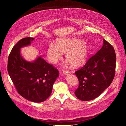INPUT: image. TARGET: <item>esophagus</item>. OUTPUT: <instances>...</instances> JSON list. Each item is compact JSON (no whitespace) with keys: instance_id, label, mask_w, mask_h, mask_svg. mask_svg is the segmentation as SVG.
Returning <instances> with one entry per match:
<instances>
[{"instance_id":"obj_1","label":"esophagus","mask_w":126,"mask_h":126,"mask_svg":"<svg viewBox=\"0 0 126 126\" xmlns=\"http://www.w3.org/2000/svg\"><path fill=\"white\" fill-rule=\"evenodd\" d=\"M70 73V71L68 70H63V74L64 75H67Z\"/></svg>"}]
</instances>
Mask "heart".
Masks as SVG:
<instances>
[{
	"mask_svg": "<svg viewBox=\"0 0 126 126\" xmlns=\"http://www.w3.org/2000/svg\"><path fill=\"white\" fill-rule=\"evenodd\" d=\"M89 47L84 41L76 38L59 39L56 46L49 44L47 51V55L49 62L54 64L62 57V53H65V58L73 67L83 65L87 61Z\"/></svg>",
	"mask_w": 126,
	"mask_h": 126,
	"instance_id": "heart-1",
	"label": "heart"
}]
</instances>
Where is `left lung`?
Returning a JSON list of instances; mask_svg holds the SVG:
<instances>
[{"label": "left lung", "mask_w": 126, "mask_h": 126, "mask_svg": "<svg viewBox=\"0 0 126 126\" xmlns=\"http://www.w3.org/2000/svg\"><path fill=\"white\" fill-rule=\"evenodd\" d=\"M103 41L100 50L75 72L79 82L75 94L81 101H90L98 97L114 79L116 62L115 51L109 42L105 39Z\"/></svg>", "instance_id": "1"}]
</instances>
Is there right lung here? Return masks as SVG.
I'll list each match as a JSON object with an SVG mask.
<instances>
[{
  "label": "right lung",
  "instance_id": "add662e5",
  "mask_svg": "<svg viewBox=\"0 0 126 126\" xmlns=\"http://www.w3.org/2000/svg\"><path fill=\"white\" fill-rule=\"evenodd\" d=\"M34 39L24 38L14 45L8 57L7 70L18 93L30 101L40 103L51 95L59 71L41 56L33 62L22 57L20 48L30 45Z\"/></svg>",
  "mask_w": 126,
  "mask_h": 126
}]
</instances>
